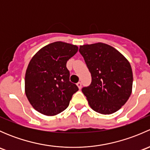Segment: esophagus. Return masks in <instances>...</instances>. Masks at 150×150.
I'll use <instances>...</instances> for the list:
<instances>
[{"mask_svg":"<svg viewBox=\"0 0 150 150\" xmlns=\"http://www.w3.org/2000/svg\"><path fill=\"white\" fill-rule=\"evenodd\" d=\"M77 86L78 87V88L81 89V86H82V84H81V82H78V83H77Z\"/></svg>","mask_w":150,"mask_h":150,"instance_id":"esophagus-1","label":"esophagus"}]
</instances>
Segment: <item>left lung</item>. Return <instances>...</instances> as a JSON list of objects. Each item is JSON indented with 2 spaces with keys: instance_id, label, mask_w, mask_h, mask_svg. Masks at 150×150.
I'll return each instance as SVG.
<instances>
[{
  "instance_id": "left-lung-1",
  "label": "left lung",
  "mask_w": 150,
  "mask_h": 150,
  "mask_svg": "<svg viewBox=\"0 0 150 150\" xmlns=\"http://www.w3.org/2000/svg\"><path fill=\"white\" fill-rule=\"evenodd\" d=\"M79 51L91 74V83L82 89L89 106L100 114L117 112L132 92L129 62L114 47L103 43L83 45Z\"/></svg>"
}]
</instances>
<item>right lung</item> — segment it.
Instances as JSON below:
<instances>
[{"mask_svg": "<svg viewBox=\"0 0 150 150\" xmlns=\"http://www.w3.org/2000/svg\"><path fill=\"white\" fill-rule=\"evenodd\" d=\"M78 51L76 45L57 41L40 48L29 62L25 91L33 108L54 116L69 106L78 86L69 81L67 62Z\"/></svg>", "mask_w": 150, "mask_h": 150, "instance_id": "right-lung-1", "label": "right lung"}]
</instances>
